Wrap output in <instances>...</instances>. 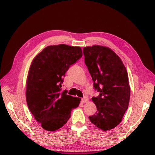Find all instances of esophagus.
Returning a JSON list of instances; mask_svg holds the SVG:
<instances>
[{
  "label": "esophagus",
  "instance_id": "1",
  "mask_svg": "<svg viewBox=\"0 0 155 155\" xmlns=\"http://www.w3.org/2000/svg\"><path fill=\"white\" fill-rule=\"evenodd\" d=\"M87 101H88V97H87V96L84 97L82 99V102L83 103H85L87 102Z\"/></svg>",
  "mask_w": 155,
  "mask_h": 155
}]
</instances>
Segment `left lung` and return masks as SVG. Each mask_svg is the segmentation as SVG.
<instances>
[{
    "instance_id": "obj_1",
    "label": "left lung",
    "mask_w": 155,
    "mask_h": 155,
    "mask_svg": "<svg viewBox=\"0 0 155 155\" xmlns=\"http://www.w3.org/2000/svg\"><path fill=\"white\" fill-rule=\"evenodd\" d=\"M83 53L94 86L99 93L91 99L97 111L89 119L101 130L113 129L121 122L129 107L130 87L127 71L119 56L108 47H85Z\"/></svg>"
}]
</instances>
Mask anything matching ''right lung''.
Segmentation results:
<instances>
[{"label": "right lung", "instance_id": "obj_1", "mask_svg": "<svg viewBox=\"0 0 155 155\" xmlns=\"http://www.w3.org/2000/svg\"><path fill=\"white\" fill-rule=\"evenodd\" d=\"M82 56L80 47L64 44L45 47L33 59L26 84L30 111L43 129L56 131L71 117L81 99L60 92L65 73Z\"/></svg>", "mask_w": 155, "mask_h": 155}]
</instances>
